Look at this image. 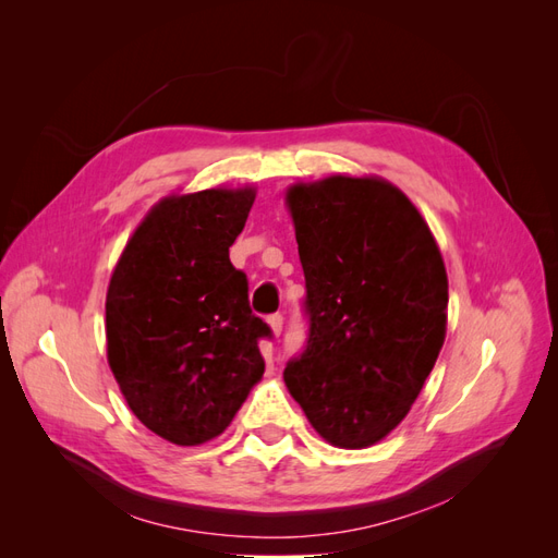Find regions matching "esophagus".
I'll return each instance as SVG.
<instances>
[{"mask_svg": "<svg viewBox=\"0 0 558 558\" xmlns=\"http://www.w3.org/2000/svg\"><path fill=\"white\" fill-rule=\"evenodd\" d=\"M267 324H269V328H272V332H275V335H281V328H283V316H281V314L267 316Z\"/></svg>", "mask_w": 558, "mask_h": 558, "instance_id": "34e87169", "label": "esophagus"}]
</instances>
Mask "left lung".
Wrapping results in <instances>:
<instances>
[{"mask_svg":"<svg viewBox=\"0 0 558 558\" xmlns=\"http://www.w3.org/2000/svg\"><path fill=\"white\" fill-rule=\"evenodd\" d=\"M286 199L310 332L283 381L324 440L363 449L408 416L445 344L440 248L412 202L384 179L298 183Z\"/></svg>","mask_w":558,"mask_h":558,"instance_id":"1","label":"left lung"}]
</instances>
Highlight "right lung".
<instances>
[{
  "instance_id": "right-lung-1",
  "label": "right lung",
  "mask_w": 558,
  "mask_h": 558,
  "mask_svg": "<svg viewBox=\"0 0 558 558\" xmlns=\"http://www.w3.org/2000/svg\"><path fill=\"white\" fill-rule=\"evenodd\" d=\"M253 189L172 195L148 211L107 293L111 373L142 424L181 447L221 435L260 381L272 330L230 263Z\"/></svg>"
}]
</instances>
